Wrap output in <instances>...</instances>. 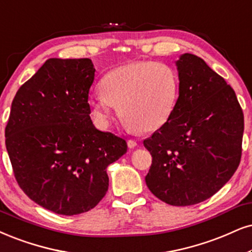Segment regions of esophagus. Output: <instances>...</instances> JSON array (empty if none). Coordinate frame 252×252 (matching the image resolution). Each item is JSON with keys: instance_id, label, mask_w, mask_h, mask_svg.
Wrapping results in <instances>:
<instances>
[{"instance_id": "34e87169", "label": "esophagus", "mask_w": 252, "mask_h": 252, "mask_svg": "<svg viewBox=\"0 0 252 252\" xmlns=\"http://www.w3.org/2000/svg\"><path fill=\"white\" fill-rule=\"evenodd\" d=\"M136 146H137V142L133 141V139H129V141H128V148L133 149V148H136Z\"/></svg>"}]
</instances>
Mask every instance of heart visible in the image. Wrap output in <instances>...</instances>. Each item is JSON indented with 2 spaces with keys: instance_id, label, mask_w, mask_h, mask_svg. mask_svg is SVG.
Segmentation results:
<instances>
[{
  "instance_id": "b5f03b06",
  "label": "heart",
  "mask_w": 252,
  "mask_h": 252,
  "mask_svg": "<svg viewBox=\"0 0 252 252\" xmlns=\"http://www.w3.org/2000/svg\"><path fill=\"white\" fill-rule=\"evenodd\" d=\"M102 92L88 97L94 121L107 126L120 108L129 128L151 132L166 124L176 110L179 78L165 63L143 60L111 69L102 79Z\"/></svg>"
}]
</instances>
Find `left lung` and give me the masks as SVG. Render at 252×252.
<instances>
[{"mask_svg": "<svg viewBox=\"0 0 252 252\" xmlns=\"http://www.w3.org/2000/svg\"><path fill=\"white\" fill-rule=\"evenodd\" d=\"M179 97L166 124L144 141L152 156L146 186L172 206L202 202L237 170L244 116L236 94L205 60L184 53L176 62Z\"/></svg>", "mask_w": 252, "mask_h": 252, "instance_id": "8db88e82", "label": "left lung"}]
</instances>
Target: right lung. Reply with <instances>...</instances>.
Segmentation results:
<instances>
[{"instance_id":"add662e5","label":"right lung","mask_w":252,"mask_h":252,"mask_svg":"<svg viewBox=\"0 0 252 252\" xmlns=\"http://www.w3.org/2000/svg\"><path fill=\"white\" fill-rule=\"evenodd\" d=\"M94 75L88 58L46 60L17 91L5 126L20 187L60 215L93 209L109 186L107 167L128 149L123 138L92 122L88 93Z\"/></svg>"}]
</instances>
